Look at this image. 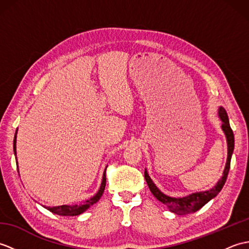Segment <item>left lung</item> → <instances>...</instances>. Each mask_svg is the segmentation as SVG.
<instances>
[{
  "instance_id": "8db88e82",
  "label": "left lung",
  "mask_w": 249,
  "mask_h": 249,
  "mask_svg": "<svg viewBox=\"0 0 249 249\" xmlns=\"http://www.w3.org/2000/svg\"><path fill=\"white\" fill-rule=\"evenodd\" d=\"M218 115L221 122H223V124H221V128H223L227 138V144H228V157H227V162H226L223 177H221V178L213 188H211L210 190H206V192L195 193L183 198L169 197V196L161 193L160 190L157 188L156 185L153 183L151 178L149 177V174H147L146 170L144 171L145 181L153 196H154L158 201H160V202H162L163 204H166L171 212L176 213L178 215H186L200 210L204 204L208 203L211 199H213L218 195V193L220 192L221 188L224 187V185L226 183V179H227V177H228L229 169H230L231 156L234 150V135H233V131H232L230 127L228 114H227L226 110L223 107L219 108Z\"/></svg>"
}]
</instances>
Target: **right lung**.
<instances>
[{"label": "right lung", "instance_id": "add662e5", "mask_svg": "<svg viewBox=\"0 0 249 249\" xmlns=\"http://www.w3.org/2000/svg\"><path fill=\"white\" fill-rule=\"evenodd\" d=\"M16 135L17 133L15 134V138H14V153L16 155ZM106 187V169H105V172H104V176H103V181L102 184H100V187L98 189L97 194L93 196L92 198H89V200L84 201L83 203L80 204H75V205H60V206H44L47 210H49L50 212L57 214V215H61V216H76L79 214H82L83 212H86V211L89 208V206L93 205L94 203H96L97 201L102 197L103 194H104V190Z\"/></svg>", "mask_w": 249, "mask_h": 249}]
</instances>
